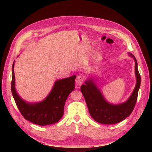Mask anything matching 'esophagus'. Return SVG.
Segmentation results:
<instances>
[{
    "mask_svg": "<svg viewBox=\"0 0 152 152\" xmlns=\"http://www.w3.org/2000/svg\"><path fill=\"white\" fill-rule=\"evenodd\" d=\"M83 83V78L80 76H77L76 79V83L77 85L80 86Z\"/></svg>",
    "mask_w": 152,
    "mask_h": 152,
    "instance_id": "1",
    "label": "esophagus"
}]
</instances>
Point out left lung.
<instances>
[{
	"mask_svg": "<svg viewBox=\"0 0 152 152\" xmlns=\"http://www.w3.org/2000/svg\"><path fill=\"white\" fill-rule=\"evenodd\" d=\"M128 55L135 61L136 85L132 94L125 102L118 104L107 102L93 75L88 76L85 80V84L80 86V91L87 104L89 113L92 118L98 123L104 124L117 123L129 117L133 111L140 87L141 76L135 57L130 52H128Z\"/></svg>",
	"mask_w": 152,
	"mask_h": 152,
	"instance_id": "left-lung-1",
	"label": "left lung"
}]
</instances>
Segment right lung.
I'll list each match as a JSON object with an SVG mask.
<instances>
[{
	"mask_svg": "<svg viewBox=\"0 0 152 152\" xmlns=\"http://www.w3.org/2000/svg\"><path fill=\"white\" fill-rule=\"evenodd\" d=\"M14 65L15 60L12 67L11 91L17 107L23 117L26 120L42 126L57 123L64 114L65 103L69 94L75 90L76 76L55 80L51 91L44 100L29 102L21 98L16 91Z\"/></svg>",
	"mask_w": 152,
	"mask_h": 152,
	"instance_id": "add662e5",
	"label": "right lung"
}]
</instances>
